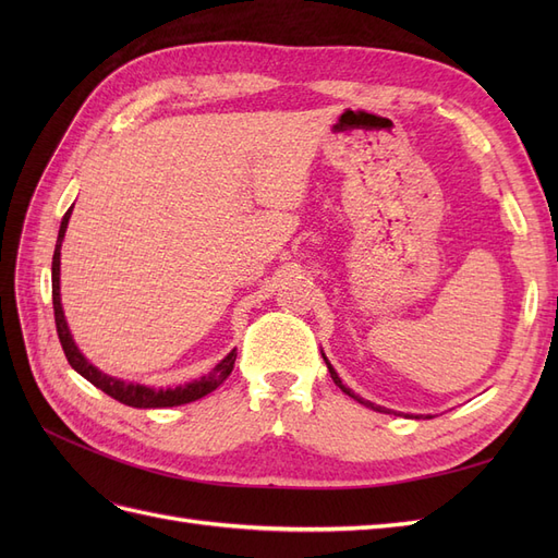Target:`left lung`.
Wrapping results in <instances>:
<instances>
[{
	"label": "left lung",
	"instance_id": "left-lung-1",
	"mask_svg": "<svg viewBox=\"0 0 558 558\" xmlns=\"http://www.w3.org/2000/svg\"><path fill=\"white\" fill-rule=\"evenodd\" d=\"M324 361H326V365H328V369H330V377H332V381H335L337 386H340V388H342V391H344L347 396H351L353 400H359L361 404H365V408H373V410H377V412H384V408H377V404H375V402H369V400H363L361 396H356V393H353V391H351V388H347V386L342 384V379H340V377H337V373H335V367H332V365L328 363V359H326V356H324Z\"/></svg>",
	"mask_w": 558,
	"mask_h": 558
}]
</instances>
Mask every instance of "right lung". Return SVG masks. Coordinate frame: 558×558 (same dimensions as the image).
Here are the masks:
<instances>
[{"instance_id": "obj_1", "label": "right lung", "mask_w": 558, "mask_h": 558, "mask_svg": "<svg viewBox=\"0 0 558 558\" xmlns=\"http://www.w3.org/2000/svg\"><path fill=\"white\" fill-rule=\"evenodd\" d=\"M72 216V207L66 209V214L62 216L60 223V232H58V242H56V251H53V312H56V328H58V337L66 361L76 369L81 377H86L93 386H97L99 391H105L107 396H111L113 400L128 404V408H140V410H160V408H177V404H185L205 398L207 393H211L214 388L221 386L234 367V359H238V349H232L228 356L218 363L211 373H207L205 377L193 379L183 386H174V388H150L144 384H130L123 379H116L105 375L102 369H97L93 363H88V359L83 356L78 351V347L72 340V332L66 328L64 320V312L60 305V248H62V240L66 232V223H70Z\"/></svg>"}]
</instances>
